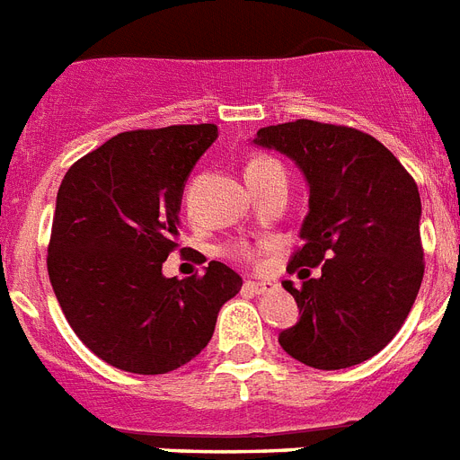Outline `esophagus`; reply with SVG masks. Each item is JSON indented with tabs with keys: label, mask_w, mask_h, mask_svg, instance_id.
I'll return each mask as SVG.
<instances>
[{
	"label": "esophagus",
	"mask_w": 460,
	"mask_h": 460,
	"mask_svg": "<svg viewBox=\"0 0 460 460\" xmlns=\"http://www.w3.org/2000/svg\"><path fill=\"white\" fill-rule=\"evenodd\" d=\"M276 286L271 281H245V290L255 295H264V293H271Z\"/></svg>",
	"instance_id": "obj_1"
}]
</instances>
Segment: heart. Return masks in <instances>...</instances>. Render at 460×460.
<instances>
[{"label": "heart", "mask_w": 460, "mask_h": 460, "mask_svg": "<svg viewBox=\"0 0 460 460\" xmlns=\"http://www.w3.org/2000/svg\"><path fill=\"white\" fill-rule=\"evenodd\" d=\"M283 170V165L279 163V160L269 158V155H257V158H252L245 165V177H262V174H269V172H279ZM234 252H236L241 260H245V262H255L257 260V248H252V245H236L234 248Z\"/></svg>", "instance_id": "heart-1"}]
</instances>
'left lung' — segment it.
I'll return each instance as SVG.
<instances>
[{
  "label": "left lung",
  "instance_id": "obj_1",
  "mask_svg": "<svg viewBox=\"0 0 460 460\" xmlns=\"http://www.w3.org/2000/svg\"><path fill=\"white\" fill-rule=\"evenodd\" d=\"M252 144L293 160L307 179L309 212L302 248L283 281L300 321L279 335L293 359L338 371L371 359L411 312L423 281L420 196L413 177L371 134L295 120L262 127Z\"/></svg>",
  "mask_w": 460,
  "mask_h": 460
}]
</instances>
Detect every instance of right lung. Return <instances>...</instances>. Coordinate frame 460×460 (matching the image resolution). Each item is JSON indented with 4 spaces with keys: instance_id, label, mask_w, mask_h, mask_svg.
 <instances>
[{
    "instance_id": "1",
    "label": "right lung",
    "mask_w": 460,
    "mask_h": 460,
    "mask_svg": "<svg viewBox=\"0 0 460 460\" xmlns=\"http://www.w3.org/2000/svg\"><path fill=\"white\" fill-rule=\"evenodd\" d=\"M215 125L122 132L66 172L56 196L47 269L77 338L106 364L170 373L205 349L243 279L222 262L167 279L179 210Z\"/></svg>"
}]
</instances>
